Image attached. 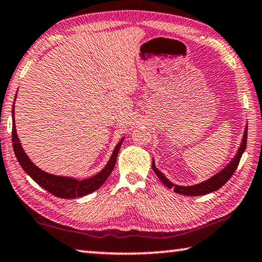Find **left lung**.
<instances>
[{
    "instance_id": "left-lung-1",
    "label": "left lung",
    "mask_w": 262,
    "mask_h": 262,
    "mask_svg": "<svg viewBox=\"0 0 262 262\" xmlns=\"http://www.w3.org/2000/svg\"><path fill=\"white\" fill-rule=\"evenodd\" d=\"M246 142H247V126L245 128L244 132V138H243V142L240 144V147L236 151V155L234 156V159L232 160L230 163H228L225 168H224L221 172H218L217 175L212 176L209 180L205 182H202V183L196 184V185H190V186H181V185H176L170 182L167 177H165L163 173H162L159 169L156 168L155 162L152 160V170L154 172L156 173L157 177L160 178L162 183L164 185H167L169 189H173V191L177 193L181 194H185V196H203V194L213 192V191L221 189L222 186L226 183V182L230 180L233 175L236 167H238L240 159H242L243 152L246 149Z\"/></svg>"
}]
</instances>
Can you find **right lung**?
<instances>
[{"instance_id":"obj_1","label":"right lung","mask_w":262,"mask_h":262,"mask_svg":"<svg viewBox=\"0 0 262 262\" xmlns=\"http://www.w3.org/2000/svg\"><path fill=\"white\" fill-rule=\"evenodd\" d=\"M12 147L16 155V159L19 162L20 167L23 168L29 176L34 180L37 184L40 185L41 188L49 191L53 196L59 198H77L86 196L93 191L98 190L100 186L105 183V181L110 177L111 172L113 171L114 165L116 163V157L121 147L123 139L116 144L113 154H112L108 163L103 168L100 172L97 173L86 180L78 181L76 178L71 177H63V176H55L51 173H48L37 168L29 159L28 155L24 152L22 146L19 143V139L16 133L15 126V106H12Z\"/></svg>"}]
</instances>
